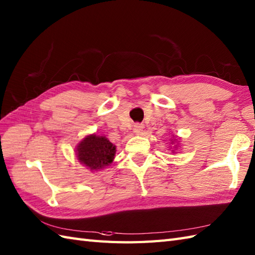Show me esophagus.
Listing matches in <instances>:
<instances>
[{
    "instance_id": "obj_1",
    "label": "esophagus",
    "mask_w": 255,
    "mask_h": 255,
    "mask_svg": "<svg viewBox=\"0 0 255 255\" xmlns=\"http://www.w3.org/2000/svg\"><path fill=\"white\" fill-rule=\"evenodd\" d=\"M143 125L142 124H135V125L133 126V132L135 134H141L142 131H143Z\"/></svg>"
}]
</instances>
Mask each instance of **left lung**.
I'll use <instances>...</instances> for the list:
<instances>
[{
    "mask_svg": "<svg viewBox=\"0 0 255 255\" xmlns=\"http://www.w3.org/2000/svg\"><path fill=\"white\" fill-rule=\"evenodd\" d=\"M169 140H170L169 150H171V153H174V154H175V152L177 151V149H178V146H179V141H178L179 138L177 137V135L171 133V137H170Z\"/></svg>",
    "mask_w": 255,
    "mask_h": 255,
    "instance_id": "obj_1",
    "label": "left lung"
}]
</instances>
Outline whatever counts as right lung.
I'll return each mask as SVG.
<instances>
[{
	"label": "right lung",
	"mask_w": 255,
	"mask_h": 255,
	"mask_svg": "<svg viewBox=\"0 0 255 255\" xmlns=\"http://www.w3.org/2000/svg\"><path fill=\"white\" fill-rule=\"evenodd\" d=\"M116 154L114 145L105 135L90 133L76 146L77 161L91 171H99L113 163Z\"/></svg>",
	"instance_id": "right-lung-1"
}]
</instances>
